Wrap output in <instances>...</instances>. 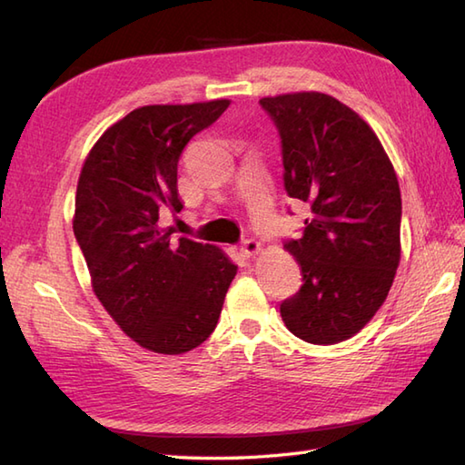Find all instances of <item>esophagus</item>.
<instances>
[{"label":"esophagus","mask_w":465,"mask_h":465,"mask_svg":"<svg viewBox=\"0 0 465 465\" xmlns=\"http://www.w3.org/2000/svg\"><path fill=\"white\" fill-rule=\"evenodd\" d=\"M262 252V245L258 240H245L242 245V253L245 258H253V255H258Z\"/></svg>","instance_id":"34e87169"}]
</instances>
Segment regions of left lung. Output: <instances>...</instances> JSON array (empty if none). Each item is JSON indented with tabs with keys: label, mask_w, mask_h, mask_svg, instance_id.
Returning a JSON list of instances; mask_svg holds the SVG:
<instances>
[{
	"label": "left lung",
	"mask_w": 465,
	"mask_h": 465,
	"mask_svg": "<svg viewBox=\"0 0 465 465\" xmlns=\"http://www.w3.org/2000/svg\"><path fill=\"white\" fill-rule=\"evenodd\" d=\"M282 135L283 183L310 207L300 240L283 245L303 283L280 305L308 343L353 338L396 278L401 258V193L380 137L351 107L322 92L262 97Z\"/></svg>",
	"instance_id": "1"
}]
</instances>
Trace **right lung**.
<instances>
[{"mask_svg":"<svg viewBox=\"0 0 465 465\" xmlns=\"http://www.w3.org/2000/svg\"><path fill=\"white\" fill-rule=\"evenodd\" d=\"M230 100L143 105L112 124L87 153L75 192L74 233L92 290L142 348L180 355L215 330L238 273L217 245L172 242L160 210H182L177 162Z\"/></svg>","mask_w":465,"mask_h":465,"instance_id":"1","label":"right lung"}]
</instances>
